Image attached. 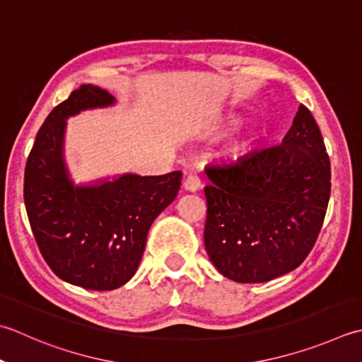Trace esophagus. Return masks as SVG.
<instances>
[{"instance_id": "1", "label": "esophagus", "mask_w": 362, "mask_h": 362, "mask_svg": "<svg viewBox=\"0 0 362 362\" xmlns=\"http://www.w3.org/2000/svg\"><path fill=\"white\" fill-rule=\"evenodd\" d=\"M183 187H185L187 191H193L194 193V191L201 188V179L196 174H189V175H187L185 182H183Z\"/></svg>"}]
</instances>
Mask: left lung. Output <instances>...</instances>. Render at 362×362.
Instances as JSON below:
<instances>
[{
    "mask_svg": "<svg viewBox=\"0 0 362 362\" xmlns=\"http://www.w3.org/2000/svg\"><path fill=\"white\" fill-rule=\"evenodd\" d=\"M204 243L218 272L235 282H267L300 267L322 230L331 165L306 106L281 144L205 169Z\"/></svg>",
    "mask_w": 362,
    "mask_h": 362,
    "instance_id": "1",
    "label": "left lung"
}]
</instances>
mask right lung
I'll return each mask as SVG.
<instances>
[{
    "label": "right lung",
    "mask_w": 362,
    "mask_h": 362,
    "mask_svg": "<svg viewBox=\"0 0 362 362\" xmlns=\"http://www.w3.org/2000/svg\"><path fill=\"white\" fill-rule=\"evenodd\" d=\"M112 103L108 90L81 84L42 124L25 168L26 214L42 257L58 278L89 290H115L133 278L151 224L175 199L182 180L180 171L125 174L92 187L69 180L66 119Z\"/></svg>",
    "instance_id": "obj_1"
}]
</instances>
